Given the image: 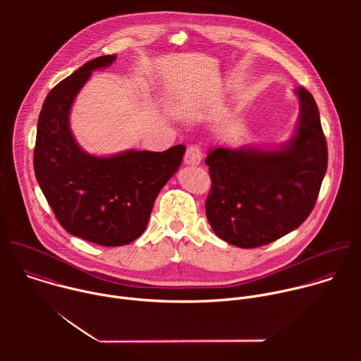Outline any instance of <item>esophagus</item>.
I'll return each instance as SVG.
<instances>
[{
  "mask_svg": "<svg viewBox=\"0 0 361 361\" xmlns=\"http://www.w3.org/2000/svg\"><path fill=\"white\" fill-rule=\"evenodd\" d=\"M201 148L198 145H190L185 151V156H184V163L188 166H197L201 163Z\"/></svg>",
  "mask_w": 361,
  "mask_h": 361,
  "instance_id": "obj_1",
  "label": "esophagus"
}]
</instances>
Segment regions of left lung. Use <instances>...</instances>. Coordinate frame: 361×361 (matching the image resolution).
<instances>
[{
  "label": "left lung",
  "mask_w": 361,
  "mask_h": 361,
  "mask_svg": "<svg viewBox=\"0 0 361 361\" xmlns=\"http://www.w3.org/2000/svg\"><path fill=\"white\" fill-rule=\"evenodd\" d=\"M300 114L294 135L273 149L213 147L205 159L212 191L205 216L224 241L254 248L300 227L310 216L327 171V142L319 107L294 90Z\"/></svg>",
  "instance_id": "left-lung-1"
}]
</instances>
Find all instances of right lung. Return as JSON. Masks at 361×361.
<instances>
[{"label":"right lung","mask_w":361,"mask_h":361,"mask_svg":"<svg viewBox=\"0 0 361 361\" xmlns=\"http://www.w3.org/2000/svg\"><path fill=\"white\" fill-rule=\"evenodd\" d=\"M116 59L97 57L48 92L34 148L35 178L60 224L106 247L126 245L144 233L154 201L185 152L178 144L163 152L127 149L98 157L78 145L70 128L73 102L92 71Z\"/></svg>","instance_id":"obj_1"}]
</instances>
